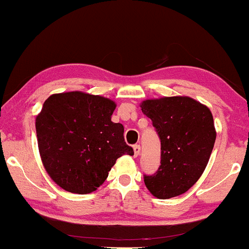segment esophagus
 <instances>
[{
    "mask_svg": "<svg viewBox=\"0 0 249 249\" xmlns=\"http://www.w3.org/2000/svg\"><path fill=\"white\" fill-rule=\"evenodd\" d=\"M133 151H134V156L138 157L139 153H141V145H133Z\"/></svg>",
    "mask_w": 249,
    "mask_h": 249,
    "instance_id": "esophagus-1",
    "label": "esophagus"
}]
</instances>
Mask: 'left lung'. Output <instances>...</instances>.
Returning a JSON list of instances; mask_svg holds the SVG:
<instances>
[{
	"mask_svg": "<svg viewBox=\"0 0 249 249\" xmlns=\"http://www.w3.org/2000/svg\"><path fill=\"white\" fill-rule=\"evenodd\" d=\"M160 139V166L144 182L159 199L190 190L207 166L215 142L210 108L190 97L147 99L141 105Z\"/></svg>",
	"mask_w": 249,
	"mask_h": 249,
	"instance_id": "8db88e82",
	"label": "left lung"
}]
</instances>
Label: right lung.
<instances>
[{
	"label": "right lung",
	"mask_w": 249,
	"mask_h": 249,
	"mask_svg": "<svg viewBox=\"0 0 249 249\" xmlns=\"http://www.w3.org/2000/svg\"><path fill=\"white\" fill-rule=\"evenodd\" d=\"M116 104L72 91L51 95L36 117L39 154L50 178L71 193L87 194L107 178L119 157L133 156L124 126L111 122Z\"/></svg>",
	"instance_id": "add662e5"
}]
</instances>
